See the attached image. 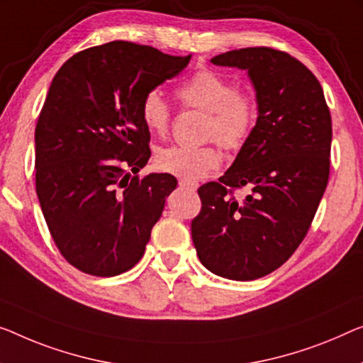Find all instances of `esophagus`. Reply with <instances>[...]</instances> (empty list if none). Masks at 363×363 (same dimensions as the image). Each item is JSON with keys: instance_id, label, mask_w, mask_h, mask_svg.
<instances>
[{"instance_id": "34e87169", "label": "esophagus", "mask_w": 363, "mask_h": 363, "mask_svg": "<svg viewBox=\"0 0 363 363\" xmlns=\"http://www.w3.org/2000/svg\"><path fill=\"white\" fill-rule=\"evenodd\" d=\"M179 186H181L182 189H187V191L196 192L197 187H199V182H196V181H187V179H181V181H179Z\"/></svg>"}]
</instances>
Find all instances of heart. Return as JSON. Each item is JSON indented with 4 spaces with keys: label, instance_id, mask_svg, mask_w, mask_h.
<instances>
[{
    "label": "heart",
    "instance_id": "b5f03b06",
    "mask_svg": "<svg viewBox=\"0 0 363 363\" xmlns=\"http://www.w3.org/2000/svg\"><path fill=\"white\" fill-rule=\"evenodd\" d=\"M177 97L187 107L207 113L205 138H215L226 150L246 143L257 121V102L246 93H236L235 84L212 69H200L177 88ZM142 121L151 133L164 135L169 127V107L158 91H148L142 101ZM221 155L215 145L169 147L155 156L161 172L196 181L216 169Z\"/></svg>",
    "mask_w": 363,
    "mask_h": 363
}]
</instances>
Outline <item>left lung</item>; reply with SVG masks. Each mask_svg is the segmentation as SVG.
<instances>
[{"mask_svg":"<svg viewBox=\"0 0 363 363\" xmlns=\"http://www.w3.org/2000/svg\"><path fill=\"white\" fill-rule=\"evenodd\" d=\"M210 62L247 72L257 121L230 169L199 189L192 241L210 272L245 282L282 266L310 228L328 186L331 113L320 81L289 53L251 47ZM240 186L252 189L242 201Z\"/></svg>","mask_w":363,"mask_h":363,"instance_id":"1","label":"left lung"}]
</instances>
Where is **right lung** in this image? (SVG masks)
<instances>
[{
    "label": "right lung",
    "instance_id": "right-lung-1",
    "mask_svg": "<svg viewBox=\"0 0 363 363\" xmlns=\"http://www.w3.org/2000/svg\"><path fill=\"white\" fill-rule=\"evenodd\" d=\"M189 62L116 40L73 55L52 79L35 127V191L57 247L81 272L113 277L142 259L177 181L137 176L151 155L140 109Z\"/></svg>",
    "mask_w": 363,
    "mask_h": 363
}]
</instances>
